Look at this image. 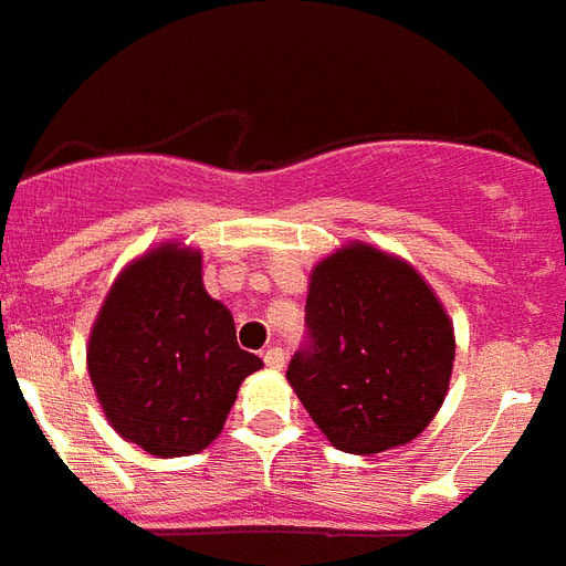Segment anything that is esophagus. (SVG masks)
<instances>
[{
    "instance_id": "esophagus-1",
    "label": "esophagus",
    "mask_w": 566,
    "mask_h": 566,
    "mask_svg": "<svg viewBox=\"0 0 566 566\" xmlns=\"http://www.w3.org/2000/svg\"><path fill=\"white\" fill-rule=\"evenodd\" d=\"M264 363H268L270 369H284V363H287V357H284V348L270 346L268 352H264Z\"/></svg>"
}]
</instances>
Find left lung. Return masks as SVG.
Wrapping results in <instances>:
<instances>
[{
    "instance_id": "left-lung-1",
    "label": "left lung",
    "mask_w": 566,
    "mask_h": 566,
    "mask_svg": "<svg viewBox=\"0 0 566 566\" xmlns=\"http://www.w3.org/2000/svg\"><path fill=\"white\" fill-rule=\"evenodd\" d=\"M305 325L287 380L334 448H398L439 412L453 325L410 264L366 243L334 252L311 273Z\"/></svg>"
}]
</instances>
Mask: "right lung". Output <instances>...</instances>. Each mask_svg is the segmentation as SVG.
<instances>
[{"label":"right lung","instance_id":"right-lung-1","mask_svg":"<svg viewBox=\"0 0 566 566\" xmlns=\"http://www.w3.org/2000/svg\"><path fill=\"white\" fill-rule=\"evenodd\" d=\"M200 252L165 243L109 287L86 363L109 424L154 457H188L223 430L241 380L264 363L238 346L203 287Z\"/></svg>","mask_w":566,"mask_h":566}]
</instances>
